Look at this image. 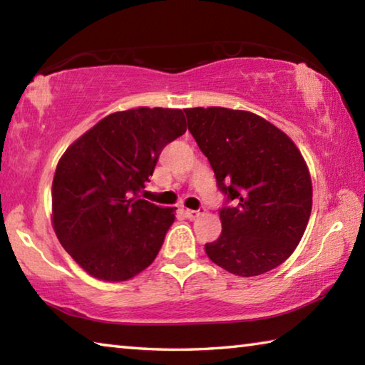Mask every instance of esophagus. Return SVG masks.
Wrapping results in <instances>:
<instances>
[{"label":"esophagus","mask_w":365,"mask_h":365,"mask_svg":"<svg viewBox=\"0 0 365 365\" xmlns=\"http://www.w3.org/2000/svg\"><path fill=\"white\" fill-rule=\"evenodd\" d=\"M201 214H202V211H195V209H185V215H187L190 220L200 217Z\"/></svg>","instance_id":"34e87169"}]
</instances>
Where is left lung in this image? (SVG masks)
Listing matches in <instances>:
<instances>
[{"mask_svg": "<svg viewBox=\"0 0 365 365\" xmlns=\"http://www.w3.org/2000/svg\"><path fill=\"white\" fill-rule=\"evenodd\" d=\"M188 130L232 206L219 211L222 233L207 243L214 264L238 277L275 269L293 255L312 209V182L293 140L250 110L185 109Z\"/></svg>", "mask_w": 365, "mask_h": 365, "instance_id": "left-lung-1", "label": "left lung"}]
</instances>
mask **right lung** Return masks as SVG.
I'll return each mask as SVG.
<instances>
[{
    "mask_svg": "<svg viewBox=\"0 0 365 365\" xmlns=\"http://www.w3.org/2000/svg\"><path fill=\"white\" fill-rule=\"evenodd\" d=\"M187 132L182 109L104 117L67 148L53 178V228L86 274L125 282L156 259L177 207L140 200L163 148Z\"/></svg>",
    "mask_w": 365,
    "mask_h": 365,
    "instance_id": "obj_1",
    "label": "right lung"
}]
</instances>
